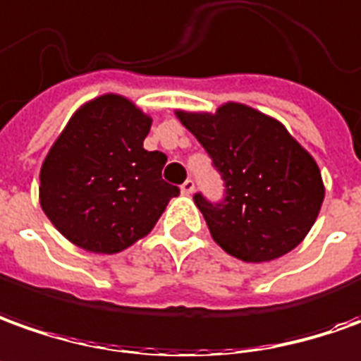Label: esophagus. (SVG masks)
I'll list each match as a JSON object with an SVG mask.
<instances>
[{"instance_id":"obj_1","label":"esophagus","mask_w":361,"mask_h":361,"mask_svg":"<svg viewBox=\"0 0 361 361\" xmlns=\"http://www.w3.org/2000/svg\"><path fill=\"white\" fill-rule=\"evenodd\" d=\"M180 190H183V195H192L195 192V180L192 178H186L185 183L180 185Z\"/></svg>"}]
</instances>
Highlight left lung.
Returning a JSON list of instances; mask_svg holds the SVG:
<instances>
[{
	"instance_id": "1",
	"label": "left lung",
	"mask_w": 361,
	"mask_h": 361,
	"mask_svg": "<svg viewBox=\"0 0 361 361\" xmlns=\"http://www.w3.org/2000/svg\"><path fill=\"white\" fill-rule=\"evenodd\" d=\"M224 180V198L195 195L214 242L247 263L277 259L309 233L324 200L314 159L279 121L243 104L176 111Z\"/></svg>"
}]
</instances>
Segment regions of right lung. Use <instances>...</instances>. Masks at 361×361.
<instances>
[{
    "instance_id": "1",
    "label": "right lung",
    "mask_w": 361,
    "mask_h": 361,
    "mask_svg": "<svg viewBox=\"0 0 361 361\" xmlns=\"http://www.w3.org/2000/svg\"><path fill=\"white\" fill-rule=\"evenodd\" d=\"M151 118L116 94L82 106L41 169V206L86 252L118 253L151 232L178 186L163 180L165 153L143 149Z\"/></svg>"
}]
</instances>
